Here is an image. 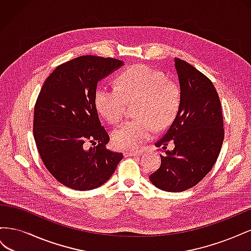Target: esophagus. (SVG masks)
Wrapping results in <instances>:
<instances>
[{
  "instance_id": "1",
  "label": "esophagus",
  "mask_w": 251,
  "mask_h": 251,
  "mask_svg": "<svg viewBox=\"0 0 251 251\" xmlns=\"http://www.w3.org/2000/svg\"><path fill=\"white\" fill-rule=\"evenodd\" d=\"M143 153L142 150H130L126 151V155L128 156H139Z\"/></svg>"
}]
</instances>
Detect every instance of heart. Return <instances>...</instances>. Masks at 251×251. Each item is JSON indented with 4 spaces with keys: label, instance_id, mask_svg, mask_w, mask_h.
<instances>
[{
    "label": "heart",
    "instance_id": "b5f03b06",
    "mask_svg": "<svg viewBox=\"0 0 251 251\" xmlns=\"http://www.w3.org/2000/svg\"><path fill=\"white\" fill-rule=\"evenodd\" d=\"M180 88L160 71L136 65L121 73L116 86L101 85L95 92L96 107L110 123L117 124L126 115L128 102L138 101L136 115L112 134L120 149L134 150L154 137L159 128L174 120L180 105Z\"/></svg>",
    "mask_w": 251,
    "mask_h": 251
}]
</instances>
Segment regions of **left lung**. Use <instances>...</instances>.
<instances>
[{
	"instance_id": "left-lung-1",
	"label": "left lung",
	"mask_w": 251,
	"mask_h": 251,
	"mask_svg": "<svg viewBox=\"0 0 251 251\" xmlns=\"http://www.w3.org/2000/svg\"><path fill=\"white\" fill-rule=\"evenodd\" d=\"M181 98L176 117L155 144L164 150L161 165L150 176L156 187L183 192L194 187L216 163L224 140L220 98L211 80L194 66L175 57ZM173 142V151L166 150Z\"/></svg>"
}]
</instances>
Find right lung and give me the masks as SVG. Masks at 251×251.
<instances>
[{"instance_id": "obj_1", "label": "right lung", "mask_w": 251, "mask_h": 251, "mask_svg": "<svg viewBox=\"0 0 251 251\" xmlns=\"http://www.w3.org/2000/svg\"><path fill=\"white\" fill-rule=\"evenodd\" d=\"M123 62L83 55L55 68L37 96L33 136L46 169L65 186L90 191L107 182L124 158L107 148L110 136L96 109L97 83ZM91 144L93 146L88 148Z\"/></svg>"}]
</instances>
